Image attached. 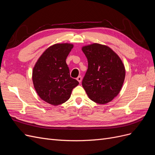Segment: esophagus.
Instances as JSON below:
<instances>
[{"label":"esophagus","mask_w":155,"mask_h":155,"mask_svg":"<svg viewBox=\"0 0 155 155\" xmlns=\"http://www.w3.org/2000/svg\"><path fill=\"white\" fill-rule=\"evenodd\" d=\"M77 80L78 81V82H79V83H80L81 82V80H82V78H81V76H78V77L77 78Z\"/></svg>","instance_id":"34e87169"}]
</instances>
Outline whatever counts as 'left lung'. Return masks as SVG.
Returning a JSON list of instances; mask_svg holds the SVG:
<instances>
[{"label": "left lung", "mask_w": 155, "mask_h": 155, "mask_svg": "<svg viewBox=\"0 0 155 155\" xmlns=\"http://www.w3.org/2000/svg\"><path fill=\"white\" fill-rule=\"evenodd\" d=\"M82 51L88 60V69L82 86L90 99L99 104L111 101L120 93L125 69L122 61L106 45L93 43Z\"/></svg>", "instance_id": "obj_1"}]
</instances>
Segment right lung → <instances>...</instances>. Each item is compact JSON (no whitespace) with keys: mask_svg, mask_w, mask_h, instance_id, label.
<instances>
[{"mask_svg":"<svg viewBox=\"0 0 155 155\" xmlns=\"http://www.w3.org/2000/svg\"><path fill=\"white\" fill-rule=\"evenodd\" d=\"M74 45L58 43L42 54L33 68L32 80L37 94L54 106L66 102L79 82L70 76L66 59Z\"/></svg>","mask_w":155,"mask_h":155,"instance_id":"add662e5","label":"right lung"}]
</instances>
